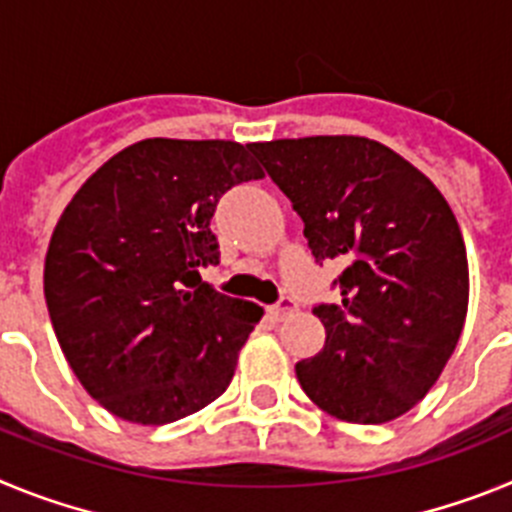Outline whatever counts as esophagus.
<instances>
[{"label":"esophagus","instance_id":"34e87169","mask_svg":"<svg viewBox=\"0 0 512 512\" xmlns=\"http://www.w3.org/2000/svg\"><path fill=\"white\" fill-rule=\"evenodd\" d=\"M297 310V302L292 300V297L289 295H282L277 300V305H271L269 307V312H271V318L274 320H282V318H287L289 312H295Z\"/></svg>","mask_w":512,"mask_h":512}]
</instances>
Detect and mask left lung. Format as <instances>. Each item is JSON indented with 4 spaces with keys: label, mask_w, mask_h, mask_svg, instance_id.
Returning <instances> with one entry per match:
<instances>
[{
    "label": "left lung",
    "mask_w": 512,
    "mask_h": 512,
    "mask_svg": "<svg viewBox=\"0 0 512 512\" xmlns=\"http://www.w3.org/2000/svg\"><path fill=\"white\" fill-rule=\"evenodd\" d=\"M305 223L315 261H336L338 305L318 302L325 346L297 361L302 390L348 423L418 405L454 354L469 300L467 248L428 176L359 135L251 143Z\"/></svg>",
    "instance_id": "left-lung-1"
}]
</instances>
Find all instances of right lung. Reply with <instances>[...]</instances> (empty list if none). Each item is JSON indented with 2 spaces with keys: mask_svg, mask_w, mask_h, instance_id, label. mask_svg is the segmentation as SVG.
<instances>
[{
  "mask_svg": "<svg viewBox=\"0 0 512 512\" xmlns=\"http://www.w3.org/2000/svg\"><path fill=\"white\" fill-rule=\"evenodd\" d=\"M233 140L148 138L76 192L45 256V302L63 356L112 415L164 425L228 390L261 307L217 292L210 220L230 187L261 179Z\"/></svg>",
  "mask_w": 512,
  "mask_h": 512,
  "instance_id": "add662e5",
  "label": "right lung"
}]
</instances>
